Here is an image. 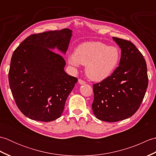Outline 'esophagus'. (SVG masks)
I'll return each instance as SVG.
<instances>
[{
    "label": "esophagus",
    "instance_id": "obj_1",
    "mask_svg": "<svg viewBox=\"0 0 156 156\" xmlns=\"http://www.w3.org/2000/svg\"><path fill=\"white\" fill-rule=\"evenodd\" d=\"M78 83L80 84H81V85H82V84H85L86 83H87V82H86L84 80H82V79H78Z\"/></svg>",
    "mask_w": 156,
    "mask_h": 156
}]
</instances>
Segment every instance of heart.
I'll return each mask as SVG.
<instances>
[{"mask_svg":"<svg viewBox=\"0 0 156 156\" xmlns=\"http://www.w3.org/2000/svg\"><path fill=\"white\" fill-rule=\"evenodd\" d=\"M120 59L117 48L108 46L101 42H85L79 45L74 54L68 56V63L75 68L80 64L86 65L88 78L100 81L114 71Z\"/></svg>","mask_w":156,"mask_h":156,"instance_id":"1","label":"heart"}]
</instances>
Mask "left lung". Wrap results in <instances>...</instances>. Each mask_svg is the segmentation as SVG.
I'll return each mask as SVG.
<instances>
[{
    "instance_id": "8db88e82",
    "label": "left lung",
    "mask_w": 156,
    "mask_h": 156,
    "mask_svg": "<svg viewBox=\"0 0 156 156\" xmlns=\"http://www.w3.org/2000/svg\"><path fill=\"white\" fill-rule=\"evenodd\" d=\"M121 49L113 73L93 84L92 108L99 120L117 122L133 115L140 108L148 86L147 64L133 43L112 37Z\"/></svg>"
}]
</instances>
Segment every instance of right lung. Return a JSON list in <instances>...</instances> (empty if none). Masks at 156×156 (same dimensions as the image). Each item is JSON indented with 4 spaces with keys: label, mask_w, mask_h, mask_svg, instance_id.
I'll return each instance as SVG.
<instances>
[{
    "label": "right lung",
    "mask_w": 156,
    "mask_h": 156,
    "mask_svg": "<svg viewBox=\"0 0 156 156\" xmlns=\"http://www.w3.org/2000/svg\"><path fill=\"white\" fill-rule=\"evenodd\" d=\"M72 31L64 29L29 36L14 51L9 72L10 88L22 113L34 121L60 117L78 79L64 71Z\"/></svg>",
    "instance_id": "obj_1"
}]
</instances>
